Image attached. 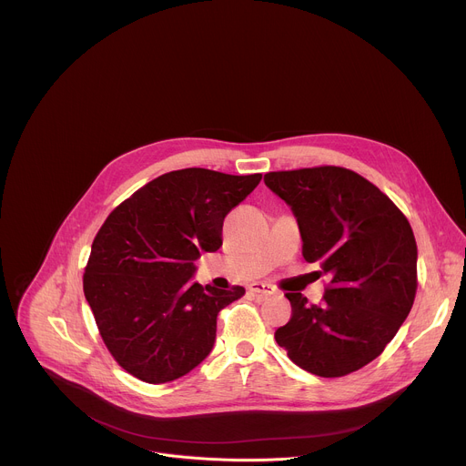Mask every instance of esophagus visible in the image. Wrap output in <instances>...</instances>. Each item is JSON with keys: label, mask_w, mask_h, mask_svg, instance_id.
Returning <instances> with one entry per match:
<instances>
[{"label": "esophagus", "mask_w": 466, "mask_h": 466, "mask_svg": "<svg viewBox=\"0 0 466 466\" xmlns=\"http://www.w3.org/2000/svg\"><path fill=\"white\" fill-rule=\"evenodd\" d=\"M248 289H250L252 293H256V295H263V297H271V295H275V288H273V286H269V284H263V282H252V284L248 286Z\"/></svg>", "instance_id": "obj_1"}]
</instances>
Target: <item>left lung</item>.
<instances>
[{
    "mask_svg": "<svg viewBox=\"0 0 466 466\" xmlns=\"http://www.w3.org/2000/svg\"><path fill=\"white\" fill-rule=\"evenodd\" d=\"M263 182L297 218L304 259L329 279L322 304L286 295L293 313L275 339L300 369L347 376L376 360L411 311V225L385 193L345 167L273 171Z\"/></svg>",
    "mask_w": 466,
    "mask_h": 466,
    "instance_id": "1",
    "label": "left lung"
}]
</instances>
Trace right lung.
I'll return each mask as SVG.
<instances>
[{
  "mask_svg": "<svg viewBox=\"0 0 466 466\" xmlns=\"http://www.w3.org/2000/svg\"><path fill=\"white\" fill-rule=\"evenodd\" d=\"M261 180L203 167L169 171L103 223L83 289L114 360L147 383L173 381L214 349L218 313L245 289L193 282L195 259L223 245L227 214Z\"/></svg>",
  "mask_w": 466,
  "mask_h": 466,
  "instance_id": "obj_1",
  "label": "right lung"
}]
</instances>
